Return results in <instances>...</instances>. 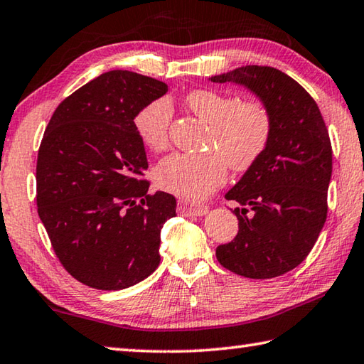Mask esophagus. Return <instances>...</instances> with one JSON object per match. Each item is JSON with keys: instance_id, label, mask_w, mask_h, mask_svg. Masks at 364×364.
I'll return each instance as SVG.
<instances>
[{"instance_id": "esophagus-1", "label": "esophagus", "mask_w": 364, "mask_h": 364, "mask_svg": "<svg viewBox=\"0 0 364 364\" xmlns=\"http://www.w3.org/2000/svg\"><path fill=\"white\" fill-rule=\"evenodd\" d=\"M178 213L183 216H203L208 213V206H192L184 202L178 203Z\"/></svg>"}]
</instances>
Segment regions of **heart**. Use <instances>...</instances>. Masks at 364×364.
Segmentation results:
<instances>
[{
  "label": "heart",
  "mask_w": 364,
  "mask_h": 364,
  "mask_svg": "<svg viewBox=\"0 0 364 364\" xmlns=\"http://www.w3.org/2000/svg\"><path fill=\"white\" fill-rule=\"evenodd\" d=\"M188 109L210 124L202 154L173 153L154 168L156 184L186 200H202L224 181L227 164L233 172H245L257 162L272 140L273 117L260 101H238L229 92L194 90L184 97ZM172 105L156 99L137 112L134 129L151 151L168 144Z\"/></svg>",
  "instance_id": "heart-1"
}]
</instances>
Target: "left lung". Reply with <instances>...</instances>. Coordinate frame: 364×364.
<instances>
[{"mask_svg":"<svg viewBox=\"0 0 364 364\" xmlns=\"http://www.w3.org/2000/svg\"><path fill=\"white\" fill-rule=\"evenodd\" d=\"M251 90L273 117L272 140L227 200L241 206L238 233L216 249L232 273L269 279L308 257L326 220L333 149L314 99L294 78L269 66H243L210 78Z\"/></svg>","mask_w":364,"mask_h":364,"instance_id":"1","label":"left lung"}]
</instances>
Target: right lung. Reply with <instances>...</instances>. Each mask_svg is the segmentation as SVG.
Wrapping results in <instances>:
<instances>
[{
	"label": "right lung",
	"mask_w": 364,
	"mask_h": 364,
	"mask_svg": "<svg viewBox=\"0 0 364 364\" xmlns=\"http://www.w3.org/2000/svg\"><path fill=\"white\" fill-rule=\"evenodd\" d=\"M167 85L110 70L56 107L38 153V213L56 257L77 281L121 290L161 262V229L176 216L167 192L149 194L137 112Z\"/></svg>",
	"instance_id": "right-lung-1"
}]
</instances>
